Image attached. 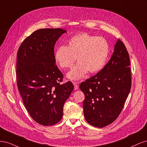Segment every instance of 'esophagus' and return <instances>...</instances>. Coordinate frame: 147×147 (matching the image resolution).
Returning a JSON list of instances; mask_svg holds the SVG:
<instances>
[{
	"label": "esophagus",
	"mask_w": 147,
	"mask_h": 147,
	"mask_svg": "<svg viewBox=\"0 0 147 147\" xmlns=\"http://www.w3.org/2000/svg\"><path fill=\"white\" fill-rule=\"evenodd\" d=\"M78 83H79V82H73V84H74V89H75V90H78V88H79V86L78 85Z\"/></svg>",
	"instance_id": "esophagus-1"
}]
</instances>
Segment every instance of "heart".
<instances>
[{
	"mask_svg": "<svg viewBox=\"0 0 147 147\" xmlns=\"http://www.w3.org/2000/svg\"><path fill=\"white\" fill-rule=\"evenodd\" d=\"M109 45L105 38L87 33L74 35L67 46L56 49L55 59L61 69H70L75 60L78 63L67 74L68 78L78 80L88 72L91 74L100 71L105 65L109 55Z\"/></svg>",
	"mask_w": 147,
	"mask_h": 147,
	"instance_id": "1",
	"label": "heart"
}]
</instances>
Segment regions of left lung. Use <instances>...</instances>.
<instances>
[{"instance_id": "8db88e82", "label": "left lung", "mask_w": 147, "mask_h": 147, "mask_svg": "<svg viewBox=\"0 0 147 147\" xmlns=\"http://www.w3.org/2000/svg\"><path fill=\"white\" fill-rule=\"evenodd\" d=\"M129 65L127 49L118 39L108 63L80 84L84 94V118L91 125L103 127L118 117L131 88Z\"/></svg>"}]
</instances>
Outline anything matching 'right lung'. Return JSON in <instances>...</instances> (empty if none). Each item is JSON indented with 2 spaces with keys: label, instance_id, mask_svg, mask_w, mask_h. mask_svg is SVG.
Returning a JSON list of instances; mask_svg holds the SVG:
<instances>
[{
  "label": "right lung",
  "instance_id": "1",
  "mask_svg": "<svg viewBox=\"0 0 147 147\" xmlns=\"http://www.w3.org/2000/svg\"><path fill=\"white\" fill-rule=\"evenodd\" d=\"M66 32L60 28L35 30L17 53L18 88L30 116L43 126L62 119L64 104L74 90L71 82L61 84L64 76L55 59V43Z\"/></svg>",
  "mask_w": 147,
  "mask_h": 147
}]
</instances>
